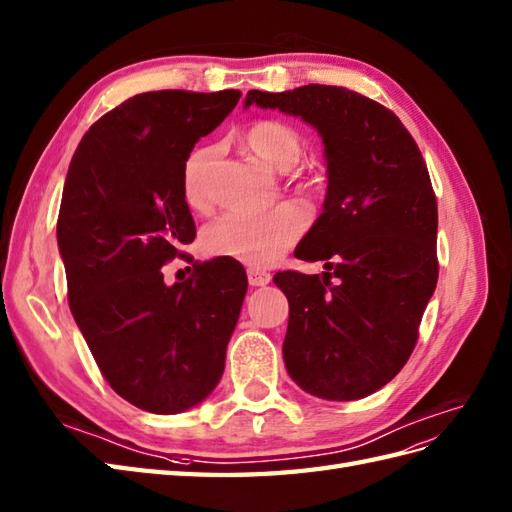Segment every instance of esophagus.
<instances>
[{"instance_id":"1","label":"esophagus","mask_w":512,"mask_h":512,"mask_svg":"<svg viewBox=\"0 0 512 512\" xmlns=\"http://www.w3.org/2000/svg\"><path fill=\"white\" fill-rule=\"evenodd\" d=\"M247 280L252 286H265L271 282V273L260 271V269H249L247 271Z\"/></svg>"}]
</instances>
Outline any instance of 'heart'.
<instances>
[{"label": "heart", "instance_id": "b5f03b06", "mask_svg": "<svg viewBox=\"0 0 512 512\" xmlns=\"http://www.w3.org/2000/svg\"><path fill=\"white\" fill-rule=\"evenodd\" d=\"M249 152L265 165L289 171L302 158L304 141L291 123L280 119H258L243 132ZM213 149L197 147L182 169L184 199L193 208L206 204V171ZM306 230L302 208L282 204L260 215H226L204 230L202 243L210 256H226L252 267H267L291 249Z\"/></svg>", "mask_w": 512, "mask_h": 512}]
</instances>
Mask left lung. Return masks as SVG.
<instances>
[{"mask_svg": "<svg viewBox=\"0 0 512 512\" xmlns=\"http://www.w3.org/2000/svg\"><path fill=\"white\" fill-rule=\"evenodd\" d=\"M252 104L315 126L328 160L323 213L295 249L326 271L273 276L289 299L286 369L321 400H360L406 365L439 280L426 160L393 110L343 86L249 91Z\"/></svg>", "mask_w": 512, "mask_h": 512, "instance_id": "1", "label": "left lung"}]
</instances>
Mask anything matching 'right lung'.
<instances>
[{"instance_id": "right-lung-1", "label": "right lung", "mask_w": 512, "mask_h": 512, "mask_svg": "<svg viewBox=\"0 0 512 512\" xmlns=\"http://www.w3.org/2000/svg\"><path fill=\"white\" fill-rule=\"evenodd\" d=\"M241 91H149L99 117L71 158L56 223L69 308L112 391L173 415L215 389L247 291L241 265L199 263L184 283L160 266L195 239L182 169Z\"/></svg>"}]
</instances>
